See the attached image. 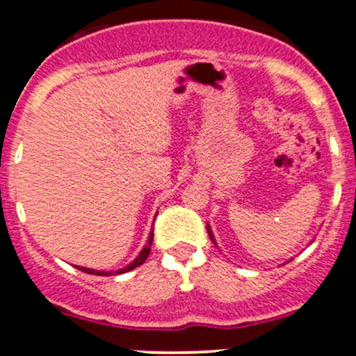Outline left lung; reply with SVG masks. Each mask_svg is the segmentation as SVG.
<instances>
[{
    "mask_svg": "<svg viewBox=\"0 0 356 356\" xmlns=\"http://www.w3.org/2000/svg\"><path fill=\"white\" fill-rule=\"evenodd\" d=\"M207 232H209V238H211V241H214V236H212V231H211V227H209V226H207ZM214 243H216V241H214Z\"/></svg>",
    "mask_w": 356,
    "mask_h": 356,
    "instance_id": "8db88e82",
    "label": "left lung"
}]
</instances>
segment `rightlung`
<instances>
[{
	"label": "right lung",
	"mask_w": 356,
	"mask_h": 356,
	"mask_svg": "<svg viewBox=\"0 0 356 356\" xmlns=\"http://www.w3.org/2000/svg\"><path fill=\"white\" fill-rule=\"evenodd\" d=\"M152 241H154V231L150 232V236H149V241H147L145 248L142 249V251H140V254H138V256L136 257V259H134L132 263L129 264V266H125V268H122V269H117V271H95V269L83 268V266H76V268H79L80 271H83V273H88V275H99V276L124 275V273H127V271H132V269H136V268L140 266V264H144V261L147 259V256H149V252H150V246H152Z\"/></svg>",
	"instance_id": "1"
}]
</instances>
